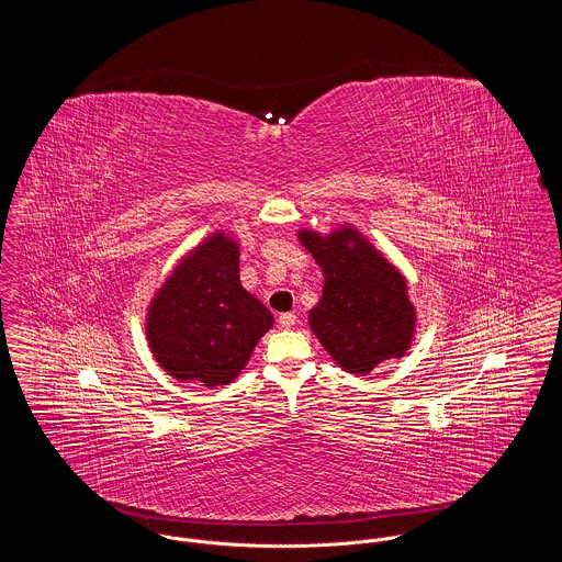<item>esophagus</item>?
<instances>
[{"label": "esophagus", "instance_id": "34e87169", "mask_svg": "<svg viewBox=\"0 0 562 562\" xmlns=\"http://www.w3.org/2000/svg\"><path fill=\"white\" fill-rule=\"evenodd\" d=\"M278 322H280L282 328H291V326H294V322H296V316H294L293 312H286V314H280Z\"/></svg>", "mask_w": 562, "mask_h": 562}]
</instances>
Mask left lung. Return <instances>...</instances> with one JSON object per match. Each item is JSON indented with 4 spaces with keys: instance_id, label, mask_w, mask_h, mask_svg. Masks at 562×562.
<instances>
[{
    "instance_id": "left-lung-1",
    "label": "left lung",
    "mask_w": 562,
    "mask_h": 562,
    "mask_svg": "<svg viewBox=\"0 0 562 562\" xmlns=\"http://www.w3.org/2000/svg\"><path fill=\"white\" fill-rule=\"evenodd\" d=\"M299 240L324 273L310 326L337 364L367 374L408 349L415 307L401 271L387 263L356 229L341 227L328 238L303 229Z\"/></svg>"
}]
</instances>
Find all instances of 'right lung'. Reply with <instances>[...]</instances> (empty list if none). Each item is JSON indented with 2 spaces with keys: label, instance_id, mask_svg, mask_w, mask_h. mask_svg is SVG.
I'll return each mask as SVG.
<instances>
[{
  "label": "right lung",
  "instance_id": "1",
  "mask_svg": "<svg viewBox=\"0 0 562 562\" xmlns=\"http://www.w3.org/2000/svg\"><path fill=\"white\" fill-rule=\"evenodd\" d=\"M238 244L221 232L170 273L151 301L147 339L161 369L206 387L232 383L273 316L240 284Z\"/></svg>",
  "mask_w": 562,
  "mask_h": 562
}]
</instances>
